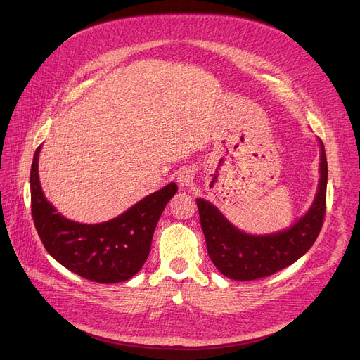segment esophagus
<instances>
[{
  "instance_id": "1",
  "label": "esophagus",
  "mask_w": 360,
  "mask_h": 360,
  "mask_svg": "<svg viewBox=\"0 0 360 360\" xmlns=\"http://www.w3.org/2000/svg\"><path fill=\"white\" fill-rule=\"evenodd\" d=\"M177 181H179V184L181 186V188H189V186H192V184H193V174H192L191 171L184 169V171L179 172Z\"/></svg>"
}]
</instances>
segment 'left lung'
Wrapping results in <instances>:
<instances>
[{
  "label": "left lung",
  "mask_w": 360,
  "mask_h": 360,
  "mask_svg": "<svg viewBox=\"0 0 360 360\" xmlns=\"http://www.w3.org/2000/svg\"><path fill=\"white\" fill-rule=\"evenodd\" d=\"M321 179L309 211L290 229L271 235L240 232L205 199H196L208 255L224 276L254 281L273 275L303 257L318 238L326 211L328 162L321 141Z\"/></svg>",
  "instance_id": "obj_1"
}]
</instances>
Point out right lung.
<instances>
[{
    "instance_id": "obj_1",
    "label": "right lung",
    "mask_w": 360,
    "mask_h": 360,
    "mask_svg": "<svg viewBox=\"0 0 360 360\" xmlns=\"http://www.w3.org/2000/svg\"><path fill=\"white\" fill-rule=\"evenodd\" d=\"M35 150L31 167L32 219L49 254L81 278L100 283H117L133 278L148 260L152 236L177 184L169 183L117 219L82 224L65 219L42 193Z\"/></svg>"
}]
</instances>
